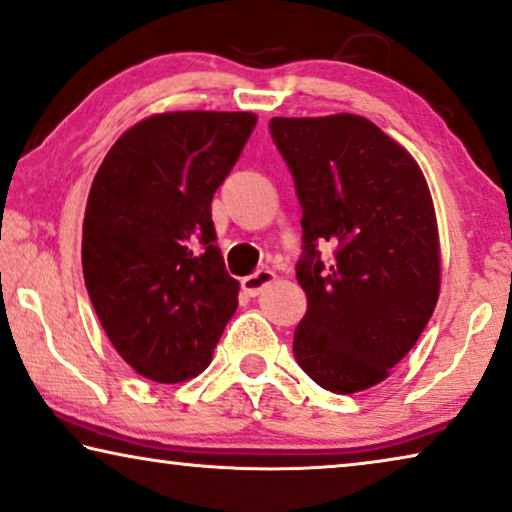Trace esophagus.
<instances>
[{
    "label": "esophagus",
    "instance_id": "obj_1",
    "mask_svg": "<svg viewBox=\"0 0 512 512\" xmlns=\"http://www.w3.org/2000/svg\"><path fill=\"white\" fill-rule=\"evenodd\" d=\"M273 280H276V273H273L271 269H259L253 273V276H246L241 280V289H243V294L257 296V294H262V289L269 287Z\"/></svg>",
    "mask_w": 512,
    "mask_h": 512
}]
</instances>
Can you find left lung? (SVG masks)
Listing matches in <instances>:
<instances>
[{"instance_id":"obj_1","label":"left lung","mask_w":512,"mask_h":512,"mask_svg":"<svg viewBox=\"0 0 512 512\" xmlns=\"http://www.w3.org/2000/svg\"><path fill=\"white\" fill-rule=\"evenodd\" d=\"M269 131L303 213L296 278L308 310L294 358L326 391H365L416 345L439 299L430 190L416 160L358 114L273 117Z\"/></svg>"}]
</instances>
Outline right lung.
I'll return each instance as SVG.
<instances>
[{"mask_svg": "<svg viewBox=\"0 0 512 512\" xmlns=\"http://www.w3.org/2000/svg\"><path fill=\"white\" fill-rule=\"evenodd\" d=\"M250 112H167L114 142L91 183L82 271L91 305L137 375L177 384L211 363L236 310L211 200L253 133Z\"/></svg>", "mask_w": 512, "mask_h": 512, "instance_id": "add662e5", "label": "right lung"}]
</instances>
